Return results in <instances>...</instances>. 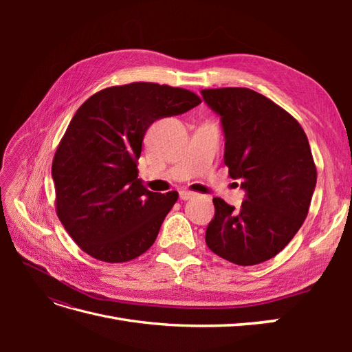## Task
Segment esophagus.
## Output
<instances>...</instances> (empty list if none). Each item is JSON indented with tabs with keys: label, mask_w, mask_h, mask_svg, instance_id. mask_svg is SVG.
Here are the masks:
<instances>
[{
	"label": "esophagus",
	"mask_w": 352,
	"mask_h": 352,
	"mask_svg": "<svg viewBox=\"0 0 352 352\" xmlns=\"http://www.w3.org/2000/svg\"><path fill=\"white\" fill-rule=\"evenodd\" d=\"M194 195H195L194 192H190V190H186V189L180 190V192H179V197H180V199H184V201H186V199H189V198H192Z\"/></svg>",
	"instance_id": "esophagus-1"
}]
</instances>
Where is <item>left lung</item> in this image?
<instances>
[{
    "instance_id": "left-lung-1",
    "label": "left lung",
    "mask_w": 352,
    "mask_h": 352,
    "mask_svg": "<svg viewBox=\"0 0 352 352\" xmlns=\"http://www.w3.org/2000/svg\"><path fill=\"white\" fill-rule=\"evenodd\" d=\"M201 94L220 116L229 175L247 192L239 211L212 198L206 243L238 265L267 261L291 242L310 208L317 170L307 135L289 113L252 89Z\"/></svg>"
}]
</instances>
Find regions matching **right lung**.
I'll return each mask as SVG.
<instances>
[{"mask_svg": "<svg viewBox=\"0 0 352 352\" xmlns=\"http://www.w3.org/2000/svg\"><path fill=\"white\" fill-rule=\"evenodd\" d=\"M198 104L188 89L133 82L98 91L74 113L51 173L57 216L82 251L124 263L154 243L179 195L151 192L138 179L144 135L157 119Z\"/></svg>", "mask_w": 352, "mask_h": 352, "instance_id": "1", "label": "right lung"}]
</instances>
